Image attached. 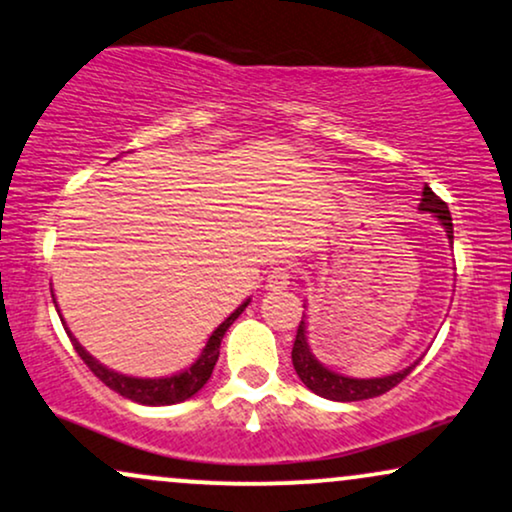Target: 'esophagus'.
Returning <instances> with one entry per match:
<instances>
[{"label": "esophagus", "mask_w": 512, "mask_h": 512, "mask_svg": "<svg viewBox=\"0 0 512 512\" xmlns=\"http://www.w3.org/2000/svg\"><path fill=\"white\" fill-rule=\"evenodd\" d=\"M288 283H291V269L283 267V264L269 269V274H267V288H269V291H281V288H286Z\"/></svg>", "instance_id": "34e87169"}]
</instances>
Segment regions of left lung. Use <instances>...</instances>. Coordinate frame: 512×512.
Instances as JSON below:
<instances>
[{
  "instance_id": "8db88e82",
  "label": "left lung",
  "mask_w": 512,
  "mask_h": 512,
  "mask_svg": "<svg viewBox=\"0 0 512 512\" xmlns=\"http://www.w3.org/2000/svg\"><path fill=\"white\" fill-rule=\"evenodd\" d=\"M420 209L422 212H432L434 217L446 226L448 238L453 240V219H451V212H448V205L429 186H424ZM291 357H293L295 372H298L300 381H303L307 389L322 398L341 400V403L377 398L381 393L391 391L393 386H398L400 381L412 372V367H415L412 365L408 369H403V372H396L391 374V377H381V379H350V377H343V374L331 372V369L319 365L315 355L310 353V346H307V331H305V312L298 324V334H295Z\"/></svg>"
}]
</instances>
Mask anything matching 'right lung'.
<instances>
[{
  "instance_id": "right-lung-1",
  "label": "right lung",
  "mask_w": 512,
  "mask_h": 512,
  "mask_svg": "<svg viewBox=\"0 0 512 512\" xmlns=\"http://www.w3.org/2000/svg\"><path fill=\"white\" fill-rule=\"evenodd\" d=\"M248 303L250 300H245V303L240 305L231 317H226L224 322L217 326V331L209 336L207 346L202 350V355L195 360V365H190L186 372L176 374V377H169V379H135V377H126V374L114 372V369H107L104 365H100V362H97L90 353H85V348L71 336L69 329H66V334H69L73 348H76V353L80 355V360H83L85 365L90 367V372L95 374L102 384H107L112 391L121 393L123 398H131L135 403H143V405H174V403H181V400H188L190 396H195V393L207 384V379L212 377V369L219 360L221 338H224L226 329H229V326L240 317V312L248 307ZM61 322H64V319H61Z\"/></svg>"
}]
</instances>
